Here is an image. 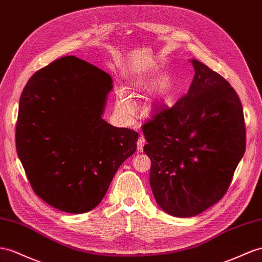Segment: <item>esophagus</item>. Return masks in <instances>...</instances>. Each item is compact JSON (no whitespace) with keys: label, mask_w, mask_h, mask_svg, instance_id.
I'll return each mask as SVG.
<instances>
[{"label":"esophagus","mask_w":262,"mask_h":262,"mask_svg":"<svg viewBox=\"0 0 262 262\" xmlns=\"http://www.w3.org/2000/svg\"><path fill=\"white\" fill-rule=\"evenodd\" d=\"M146 144V139L144 136H139L138 140H137V151L142 152L144 149V146Z\"/></svg>","instance_id":"obj_1"}]
</instances>
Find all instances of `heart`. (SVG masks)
Masks as SVG:
<instances>
[{"instance_id":"obj_1","label":"heart","mask_w":262,"mask_h":262,"mask_svg":"<svg viewBox=\"0 0 262 262\" xmlns=\"http://www.w3.org/2000/svg\"><path fill=\"white\" fill-rule=\"evenodd\" d=\"M115 112L119 117H122L124 119L132 117L134 114V106L132 103V99L123 90H119L116 94Z\"/></svg>"}]
</instances>
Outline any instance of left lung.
<instances>
[{"instance_id": "1", "label": "left lung", "mask_w": 262, "mask_h": 262, "mask_svg": "<svg viewBox=\"0 0 262 262\" xmlns=\"http://www.w3.org/2000/svg\"><path fill=\"white\" fill-rule=\"evenodd\" d=\"M188 93L158 112L142 130L158 206L193 217L224 197L246 150L243 105L230 84L197 59Z\"/></svg>"}]
</instances>
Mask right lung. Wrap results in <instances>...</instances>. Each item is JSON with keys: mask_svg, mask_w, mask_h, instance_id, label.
I'll return each instance as SVG.
<instances>
[{"mask_svg": "<svg viewBox=\"0 0 262 262\" xmlns=\"http://www.w3.org/2000/svg\"><path fill=\"white\" fill-rule=\"evenodd\" d=\"M106 72L75 56L37 71L19 98L17 156L36 195L70 213L94 209L138 134L102 118L113 89Z\"/></svg>", "mask_w": 262, "mask_h": 262, "instance_id": "right-lung-1", "label": "right lung"}]
</instances>
